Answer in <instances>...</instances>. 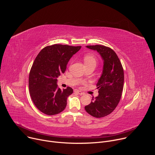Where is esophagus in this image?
Masks as SVG:
<instances>
[{"label":"esophagus","mask_w":155,"mask_h":155,"mask_svg":"<svg viewBox=\"0 0 155 155\" xmlns=\"http://www.w3.org/2000/svg\"><path fill=\"white\" fill-rule=\"evenodd\" d=\"M74 92L76 93H77L78 94H80V95L83 94V93H82L81 91H79V90H74Z\"/></svg>","instance_id":"1"}]
</instances>
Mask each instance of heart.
<instances>
[{
  "instance_id": "heart-1",
  "label": "heart",
  "mask_w": 155,
  "mask_h": 155,
  "mask_svg": "<svg viewBox=\"0 0 155 155\" xmlns=\"http://www.w3.org/2000/svg\"><path fill=\"white\" fill-rule=\"evenodd\" d=\"M84 61L86 65H96L97 60L96 56L92 54H87L84 56Z\"/></svg>"
}]
</instances>
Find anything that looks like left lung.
<instances>
[{
    "mask_svg": "<svg viewBox=\"0 0 155 155\" xmlns=\"http://www.w3.org/2000/svg\"><path fill=\"white\" fill-rule=\"evenodd\" d=\"M86 48L97 51L104 62L103 70L96 86L99 95L84 107L87 114L102 118L111 114L118 105L123 90L124 71L116 53L104 45H89Z\"/></svg>",
    "mask_w": 155,
    "mask_h": 155,
    "instance_id": "obj_1",
    "label": "left lung"
}]
</instances>
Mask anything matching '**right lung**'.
<instances>
[{
	"label": "right lung",
	"instance_id": "1",
	"mask_svg": "<svg viewBox=\"0 0 155 155\" xmlns=\"http://www.w3.org/2000/svg\"><path fill=\"white\" fill-rule=\"evenodd\" d=\"M81 47L55 44L43 48L37 56L29 73V88L34 105L42 113L54 115L65 109L73 90L68 87L61 90L57 78Z\"/></svg>",
	"mask_w": 155,
	"mask_h": 155
}]
</instances>
